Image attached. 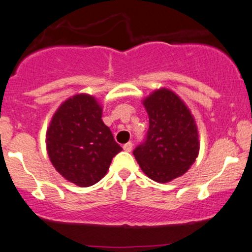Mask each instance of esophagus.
Returning <instances> with one entry per match:
<instances>
[{
    "instance_id": "1",
    "label": "esophagus",
    "mask_w": 252,
    "mask_h": 252,
    "mask_svg": "<svg viewBox=\"0 0 252 252\" xmlns=\"http://www.w3.org/2000/svg\"><path fill=\"white\" fill-rule=\"evenodd\" d=\"M123 149L126 150V152H131V149H132V143L131 142H128V143H126L123 146Z\"/></svg>"
}]
</instances>
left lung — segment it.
<instances>
[{"label":"left lung","mask_w":252,"mask_h":252,"mask_svg":"<svg viewBox=\"0 0 252 252\" xmlns=\"http://www.w3.org/2000/svg\"><path fill=\"white\" fill-rule=\"evenodd\" d=\"M149 116L146 140L134 154L141 169L156 182L179 178L194 163L199 154V136L189 109L181 98L162 88L144 98Z\"/></svg>","instance_id":"left-lung-1"}]
</instances>
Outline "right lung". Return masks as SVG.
<instances>
[{
  "instance_id": "1",
  "label": "right lung",
  "mask_w": 252,
  "mask_h": 252,
  "mask_svg": "<svg viewBox=\"0 0 252 252\" xmlns=\"http://www.w3.org/2000/svg\"><path fill=\"white\" fill-rule=\"evenodd\" d=\"M46 146L57 172L80 187L97 184L122 150L102 121V106L86 94L59 106L46 132Z\"/></svg>"
}]
</instances>
